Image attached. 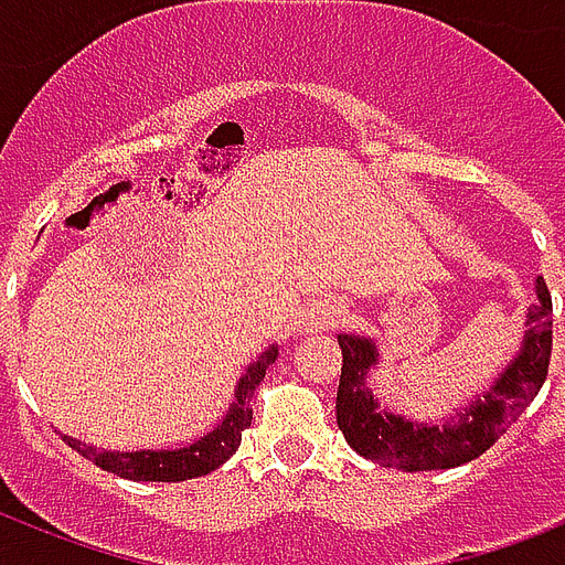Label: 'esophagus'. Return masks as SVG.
Instances as JSON below:
<instances>
[{"mask_svg": "<svg viewBox=\"0 0 565 565\" xmlns=\"http://www.w3.org/2000/svg\"><path fill=\"white\" fill-rule=\"evenodd\" d=\"M343 317H345L343 305H337V301H328V299H317V301H310L308 308H305L301 326H305V331H328V328L340 326Z\"/></svg>", "mask_w": 565, "mask_h": 565, "instance_id": "1", "label": "esophagus"}]
</instances>
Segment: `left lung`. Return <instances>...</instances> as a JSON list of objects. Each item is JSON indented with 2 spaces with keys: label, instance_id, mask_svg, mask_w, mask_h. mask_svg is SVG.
Here are the masks:
<instances>
[{
  "label": "left lung",
  "instance_id": "1",
  "mask_svg": "<svg viewBox=\"0 0 565 565\" xmlns=\"http://www.w3.org/2000/svg\"><path fill=\"white\" fill-rule=\"evenodd\" d=\"M536 301L525 313V334L513 361L492 377V384L472 402L443 422L404 419L402 413L381 411L366 384L381 354L375 340L340 334L343 375L337 390V425L345 443L377 466L404 472L451 469L481 457L536 398L552 361V292L536 278Z\"/></svg>",
  "mask_w": 565,
  "mask_h": 565
}]
</instances>
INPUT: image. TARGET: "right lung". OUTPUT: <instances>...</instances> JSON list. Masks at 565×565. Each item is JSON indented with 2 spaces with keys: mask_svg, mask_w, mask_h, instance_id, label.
Here are the masks:
<instances>
[{
  "mask_svg": "<svg viewBox=\"0 0 565 565\" xmlns=\"http://www.w3.org/2000/svg\"><path fill=\"white\" fill-rule=\"evenodd\" d=\"M278 358V345H269L257 361L246 366V372L239 375L237 386H234V398H231L228 411L222 416V422L213 430H207L204 437L193 439L184 448H143V451H105V448H93L87 443L75 437H64L70 446L82 457L93 460V463L114 472L128 481H190V478H202V475L220 469L234 451L239 448L243 430L252 425V393L255 386L264 381L266 370L273 366Z\"/></svg>",
  "mask_w": 565,
  "mask_h": 565,
  "instance_id": "right-lung-1",
  "label": "right lung"
}]
</instances>
